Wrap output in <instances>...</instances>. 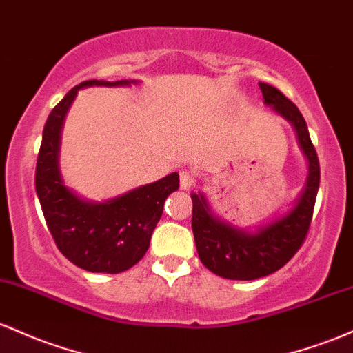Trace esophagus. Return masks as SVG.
<instances>
[{
  "label": "esophagus",
  "instance_id": "esophagus-1",
  "mask_svg": "<svg viewBox=\"0 0 353 353\" xmlns=\"http://www.w3.org/2000/svg\"><path fill=\"white\" fill-rule=\"evenodd\" d=\"M193 183H195V176H193L190 172H187V170H183V172L180 173V187H181V190H190L193 187Z\"/></svg>",
  "mask_w": 353,
  "mask_h": 353
}]
</instances>
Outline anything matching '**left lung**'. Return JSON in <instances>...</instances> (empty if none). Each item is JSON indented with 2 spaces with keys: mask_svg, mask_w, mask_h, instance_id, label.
Instances as JSON below:
<instances>
[{
  "mask_svg": "<svg viewBox=\"0 0 353 353\" xmlns=\"http://www.w3.org/2000/svg\"><path fill=\"white\" fill-rule=\"evenodd\" d=\"M263 103L294 126L308 173L300 195L288 212L256 228H240L220 219L207 196L192 193V230L201 263L228 280H255L280 270L302 247L314 213L320 183L319 157L299 108L275 86L259 83Z\"/></svg>",
  "mask_w": 353,
  "mask_h": 353,
  "instance_id": "obj_1",
  "label": "left lung"
}]
</instances>
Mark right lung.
Listing matches in <instances>:
<instances>
[{
	"label": "right lung",
	"instance_id": "1",
	"mask_svg": "<svg viewBox=\"0 0 353 353\" xmlns=\"http://www.w3.org/2000/svg\"><path fill=\"white\" fill-rule=\"evenodd\" d=\"M137 80L83 81L51 110L43 130L34 187L43 215L59 252L77 267L93 273H120L140 262L150 247L165 200L180 185L178 173L141 185L105 201H90L68 188L59 172L61 130L78 90L130 86Z\"/></svg>",
	"mask_w": 353,
	"mask_h": 353
}]
</instances>
